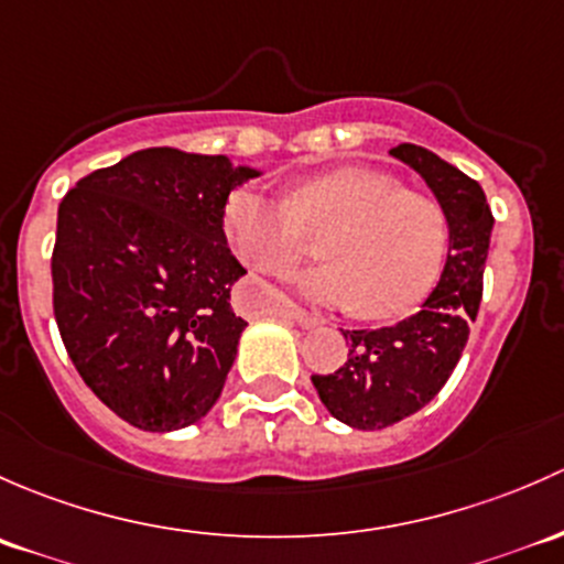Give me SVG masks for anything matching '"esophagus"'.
Returning a JSON list of instances; mask_svg holds the SVG:
<instances>
[{
  "label": "esophagus",
  "mask_w": 564,
  "mask_h": 564,
  "mask_svg": "<svg viewBox=\"0 0 564 564\" xmlns=\"http://www.w3.org/2000/svg\"><path fill=\"white\" fill-rule=\"evenodd\" d=\"M274 312L280 317H288V321L299 323L301 328H315V325H321V317L312 315V312H306V310H301V306H295V304H284V306H280V310H274Z\"/></svg>",
  "instance_id": "34e87169"
}]
</instances>
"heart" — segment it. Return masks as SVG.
Segmentation results:
<instances>
[{"label":"heart","instance_id":"heart-1","mask_svg":"<svg viewBox=\"0 0 564 564\" xmlns=\"http://www.w3.org/2000/svg\"><path fill=\"white\" fill-rule=\"evenodd\" d=\"M225 230L236 254L254 271L284 274L304 252V236H328L325 260L301 274V295L315 304L358 306L369 321L415 310L443 274L451 243L448 214L434 197L369 167H339L271 200L241 187L225 203Z\"/></svg>","mask_w":564,"mask_h":564}]
</instances>
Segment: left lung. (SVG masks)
Instances as JSON below:
<instances>
[{"label": "left lung", "mask_w": 564, "mask_h": 564, "mask_svg": "<svg viewBox=\"0 0 564 564\" xmlns=\"http://www.w3.org/2000/svg\"><path fill=\"white\" fill-rule=\"evenodd\" d=\"M391 156L410 165L445 208L451 243L437 288L415 315L386 328L341 330L347 361L334 375H312L325 410L361 432L404 421L448 382L478 315L495 228L484 189L467 173L415 143H399Z\"/></svg>", "instance_id": "1"}]
</instances>
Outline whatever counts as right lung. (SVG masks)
<instances>
[{
    "label": "right lung",
    "mask_w": 564,
    "mask_h": 564,
    "mask_svg": "<svg viewBox=\"0 0 564 564\" xmlns=\"http://www.w3.org/2000/svg\"><path fill=\"white\" fill-rule=\"evenodd\" d=\"M258 167L143 149L80 178L59 203L54 315L75 369L143 432L193 426L217 404L247 323L230 288L228 195Z\"/></svg>",
    "instance_id": "obj_1"
}]
</instances>
